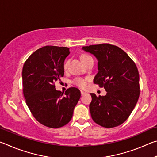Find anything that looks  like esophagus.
<instances>
[{
	"mask_svg": "<svg viewBox=\"0 0 157 157\" xmlns=\"http://www.w3.org/2000/svg\"><path fill=\"white\" fill-rule=\"evenodd\" d=\"M86 94V92H84V91H81V95H85Z\"/></svg>",
	"mask_w": 157,
	"mask_h": 157,
	"instance_id": "esophagus-1",
	"label": "esophagus"
}]
</instances>
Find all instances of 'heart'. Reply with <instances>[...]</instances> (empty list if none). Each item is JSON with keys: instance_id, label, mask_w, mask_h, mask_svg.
<instances>
[{"instance_id": "obj_1", "label": "heart", "mask_w": 157, "mask_h": 157, "mask_svg": "<svg viewBox=\"0 0 157 157\" xmlns=\"http://www.w3.org/2000/svg\"><path fill=\"white\" fill-rule=\"evenodd\" d=\"M80 58H81L82 62H83V63L84 64L87 61L90 59H91L92 57L87 54H82L81 55ZM68 64H69V60H66L63 64V68L65 71L68 68ZM89 81V79L87 78H76L73 79V83L75 85H76L77 86L79 87V88L85 89L87 86Z\"/></svg>"}]
</instances>
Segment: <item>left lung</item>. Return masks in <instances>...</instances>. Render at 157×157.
Wrapping results in <instances>:
<instances>
[{
  "instance_id": "1",
  "label": "left lung",
  "mask_w": 157,
  "mask_h": 157,
  "mask_svg": "<svg viewBox=\"0 0 157 157\" xmlns=\"http://www.w3.org/2000/svg\"><path fill=\"white\" fill-rule=\"evenodd\" d=\"M98 60L94 82L104 87L107 95L91 94V118L99 125L111 128L123 124L132 112L140 95L136 65L120 48L109 44L83 46Z\"/></svg>"
}]
</instances>
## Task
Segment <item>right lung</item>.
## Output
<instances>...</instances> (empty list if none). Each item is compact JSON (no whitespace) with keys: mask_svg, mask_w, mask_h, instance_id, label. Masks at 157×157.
<instances>
[{"mask_svg":"<svg viewBox=\"0 0 157 157\" xmlns=\"http://www.w3.org/2000/svg\"><path fill=\"white\" fill-rule=\"evenodd\" d=\"M67 47L46 46L34 51L23 65V95L34 118L50 128H59L69 123L80 91L71 87L61 92L55 82L64 75L63 64L69 55Z\"/></svg>","mask_w":157,"mask_h":157,"instance_id":"obj_1","label":"right lung"}]
</instances>
